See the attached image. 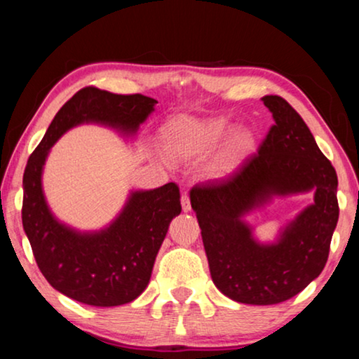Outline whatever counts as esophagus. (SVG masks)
Instances as JSON below:
<instances>
[{"mask_svg": "<svg viewBox=\"0 0 359 359\" xmlns=\"http://www.w3.org/2000/svg\"><path fill=\"white\" fill-rule=\"evenodd\" d=\"M181 208H183L184 212H189L191 210V203H189V196L188 194H183L181 196Z\"/></svg>", "mask_w": 359, "mask_h": 359, "instance_id": "obj_1", "label": "esophagus"}]
</instances>
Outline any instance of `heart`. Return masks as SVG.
Instances as JSON below:
<instances>
[{"label":"heart","instance_id":"b5f03b06","mask_svg":"<svg viewBox=\"0 0 359 359\" xmlns=\"http://www.w3.org/2000/svg\"><path fill=\"white\" fill-rule=\"evenodd\" d=\"M233 126L225 119H184L176 124L166 135V147L170 154L180 158H203L212 154L227 137ZM253 145L250 132H237L232 135L229 147L215 165V173H224L247 154Z\"/></svg>","mask_w":359,"mask_h":359}]
</instances>
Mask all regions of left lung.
<instances>
[{
	"label": "left lung",
	"instance_id": "8db88e82",
	"mask_svg": "<svg viewBox=\"0 0 359 359\" xmlns=\"http://www.w3.org/2000/svg\"><path fill=\"white\" fill-rule=\"evenodd\" d=\"M274 124L257 154L220 183L194 186L210 276L232 301L271 306L287 301L318 278L338 222V178L302 117L281 96H264ZM314 194V201L262 243L246 215L278 197Z\"/></svg>",
	"mask_w": 359,
	"mask_h": 359
}]
</instances>
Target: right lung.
<instances>
[{"mask_svg": "<svg viewBox=\"0 0 359 359\" xmlns=\"http://www.w3.org/2000/svg\"><path fill=\"white\" fill-rule=\"evenodd\" d=\"M156 102L142 95L83 88L62 106L29 156L22 178L24 232L48 284L73 301L114 307L145 291L170 222L181 212L180 189L175 183L130 189L109 224L80 230L58 219L47 203L42 175L48 154L63 134L83 124L106 127L126 142L135 139Z\"/></svg>", "mask_w": 359, "mask_h": 359, "instance_id": "obj_1", "label": "right lung"}]
</instances>
